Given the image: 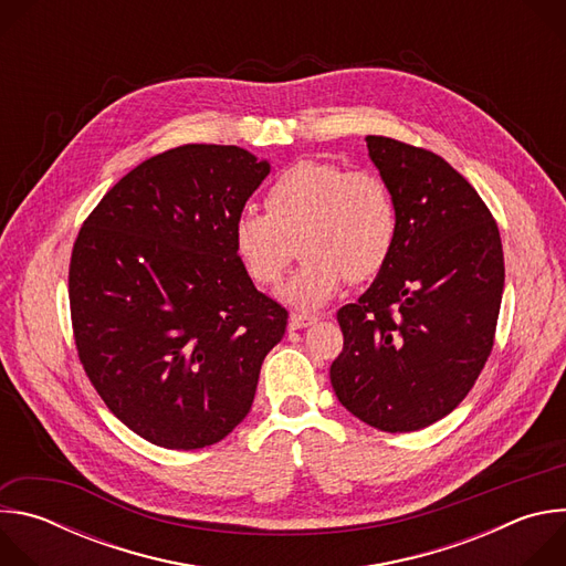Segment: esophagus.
<instances>
[{
	"mask_svg": "<svg viewBox=\"0 0 566 566\" xmlns=\"http://www.w3.org/2000/svg\"><path fill=\"white\" fill-rule=\"evenodd\" d=\"M315 317H308V315H300V313H291L289 317V329L291 332H297V329H306L308 325H313Z\"/></svg>",
	"mask_w": 566,
	"mask_h": 566,
	"instance_id": "1",
	"label": "esophagus"
}]
</instances>
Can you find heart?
Masks as SVG:
<instances>
[{
  "label": "heart",
  "mask_w": 566,
  "mask_h": 566,
  "mask_svg": "<svg viewBox=\"0 0 566 566\" xmlns=\"http://www.w3.org/2000/svg\"><path fill=\"white\" fill-rule=\"evenodd\" d=\"M266 210L244 208L234 217V253L255 284L275 286L300 239L304 264L280 291L300 311L322 308L347 280L376 277L396 244L398 212L387 184L332 160L289 166L269 188Z\"/></svg>",
  "instance_id": "obj_1"
}]
</instances>
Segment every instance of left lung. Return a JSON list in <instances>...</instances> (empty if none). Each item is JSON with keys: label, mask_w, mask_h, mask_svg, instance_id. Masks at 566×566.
I'll list each match as a JSON object with an SVG mask.
<instances>
[{"label": "left lung", "mask_w": 566, "mask_h": 566, "mask_svg": "<svg viewBox=\"0 0 566 566\" xmlns=\"http://www.w3.org/2000/svg\"><path fill=\"white\" fill-rule=\"evenodd\" d=\"M398 232L385 269L338 311L332 365L343 406L382 432L450 415L486 365L504 293L500 228L476 190L434 151L367 136Z\"/></svg>", "instance_id": "8db88e82"}]
</instances>
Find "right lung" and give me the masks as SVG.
Returning <instances> with one entry per match:
<instances>
[{
  "instance_id": "obj_1",
  "label": "right lung",
  "mask_w": 566,
  "mask_h": 566,
  "mask_svg": "<svg viewBox=\"0 0 566 566\" xmlns=\"http://www.w3.org/2000/svg\"><path fill=\"white\" fill-rule=\"evenodd\" d=\"M237 145H181L125 175L77 232L71 325L92 385L145 441L197 450L251 412L286 308L241 266L232 223L269 177Z\"/></svg>"
}]
</instances>
